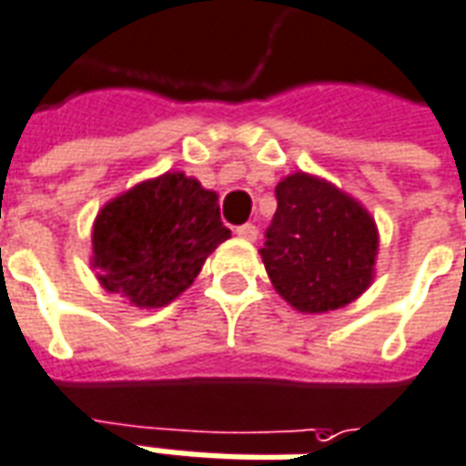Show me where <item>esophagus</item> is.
I'll list each match as a JSON object with an SVG mask.
<instances>
[{"instance_id":"1","label":"esophagus","mask_w":466,"mask_h":466,"mask_svg":"<svg viewBox=\"0 0 466 466\" xmlns=\"http://www.w3.org/2000/svg\"><path fill=\"white\" fill-rule=\"evenodd\" d=\"M236 236H240L243 240H256L258 238V226L256 223H243V226H238Z\"/></svg>"}]
</instances>
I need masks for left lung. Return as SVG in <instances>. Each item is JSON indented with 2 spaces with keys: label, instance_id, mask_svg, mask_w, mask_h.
Wrapping results in <instances>:
<instances>
[{
  "label": "left lung",
  "instance_id": "obj_1",
  "mask_svg": "<svg viewBox=\"0 0 466 466\" xmlns=\"http://www.w3.org/2000/svg\"><path fill=\"white\" fill-rule=\"evenodd\" d=\"M275 200L260 256L288 303L300 312H328L368 290L377 228L358 200L305 173L278 183Z\"/></svg>",
  "mask_w": 466,
  "mask_h": 466
}]
</instances>
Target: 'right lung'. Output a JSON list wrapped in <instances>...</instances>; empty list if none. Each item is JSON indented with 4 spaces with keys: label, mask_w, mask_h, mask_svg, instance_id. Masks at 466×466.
<instances>
[{
    "label": "right lung",
    "mask_w": 466,
    "mask_h": 466,
    "mask_svg": "<svg viewBox=\"0 0 466 466\" xmlns=\"http://www.w3.org/2000/svg\"><path fill=\"white\" fill-rule=\"evenodd\" d=\"M230 238L218 196L196 178L166 173L101 208L94 223V268L108 293L136 308H163Z\"/></svg>",
    "instance_id": "add662e5"
}]
</instances>
